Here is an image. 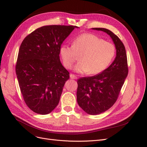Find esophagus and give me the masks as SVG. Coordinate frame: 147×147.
<instances>
[{
  "mask_svg": "<svg viewBox=\"0 0 147 147\" xmlns=\"http://www.w3.org/2000/svg\"><path fill=\"white\" fill-rule=\"evenodd\" d=\"M70 78H71V79H77V77L76 75H74V74H70Z\"/></svg>",
  "mask_w": 147,
  "mask_h": 147,
  "instance_id": "obj_1",
  "label": "esophagus"
}]
</instances>
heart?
Wrapping results in <instances>:
<instances>
[{"mask_svg":"<svg viewBox=\"0 0 147 147\" xmlns=\"http://www.w3.org/2000/svg\"><path fill=\"white\" fill-rule=\"evenodd\" d=\"M116 47L110 42L90 33L76 37L73 45L63 44L60 49L64 66L71 69L80 55V61L75 67L78 73L96 75L103 72L112 62Z\"/></svg>","mask_w":147,"mask_h":147,"instance_id":"1","label":"heart"}]
</instances>
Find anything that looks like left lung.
<instances>
[{"label":"left lung","mask_w":147,"mask_h":147,"mask_svg":"<svg viewBox=\"0 0 147 147\" xmlns=\"http://www.w3.org/2000/svg\"><path fill=\"white\" fill-rule=\"evenodd\" d=\"M93 29L108 34L113 40L116 57L111 65L95 76L78 80L77 102L87 113L95 115L109 110L116 101L127 77L128 69L125 46L119 38L107 29Z\"/></svg>","instance_id":"left-lung-1"}]
</instances>
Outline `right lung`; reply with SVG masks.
Segmentation results:
<instances>
[{"mask_svg": "<svg viewBox=\"0 0 147 147\" xmlns=\"http://www.w3.org/2000/svg\"><path fill=\"white\" fill-rule=\"evenodd\" d=\"M75 26L40 27L24 38L20 45L16 72L23 99L34 112L47 115L59 103L69 72L60 60L63 41Z\"/></svg>", "mask_w": 147, "mask_h": 147, "instance_id": "right-lung-1", "label": "right lung"}]
</instances>
